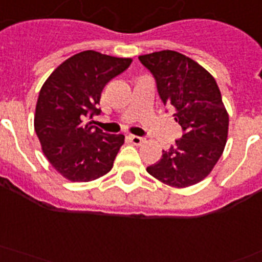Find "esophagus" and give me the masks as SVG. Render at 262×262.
<instances>
[{
	"instance_id": "obj_1",
	"label": "esophagus",
	"mask_w": 262,
	"mask_h": 262,
	"mask_svg": "<svg viewBox=\"0 0 262 262\" xmlns=\"http://www.w3.org/2000/svg\"><path fill=\"white\" fill-rule=\"evenodd\" d=\"M129 142L133 144H135V146H139V144H142L144 142V138H142V136H136V135H129L128 136Z\"/></svg>"
}]
</instances>
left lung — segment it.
<instances>
[{"instance_id":"obj_1","label":"left lung","mask_w":262,"mask_h":262,"mask_svg":"<svg viewBox=\"0 0 262 262\" xmlns=\"http://www.w3.org/2000/svg\"><path fill=\"white\" fill-rule=\"evenodd\" d=\"M157 81L163 104L175 110L182 138L147 172L168 186L183 189L210 174L228 140L229 115L217 83L204 67L175 51L139 56Z\"/></svg>"}]
</instances>
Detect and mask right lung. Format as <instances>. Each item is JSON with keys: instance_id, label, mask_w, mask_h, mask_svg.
Wrapping results in <instances>:
<instances>
[{"instance_id": "1", "label": "right lung", "mask_w": 262, "mask_h": 262, "mask_svg": "<svg viewBox=\"0 0 262 262\" xmlns=\"http://www.w3.org/2000/svg\"><path fill=\"white\" fill-rule=\"evenodd\" d=\"M131 58L84 51L61 62L38 94L34 131L42 152L64 178L90 182L111 171L124 135L94 126L101 91L124 72Z\"/></svg>"}]
</instances>
